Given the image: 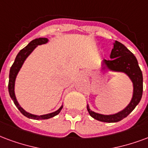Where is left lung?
Here are the masks:
<instances>
[{
	"label": "left lung",
	"instance_id": "left-lung-1",
	"mask_svg": "<svg viewBox=\"0 0 148 148\" xmlns=\"http://www.w3.org/2000/svg\"><path fill=\"white\" fill-rule=\"evenodd\" d=\"M110 60H104L102 63V70L124 73L130 77L133 85L131 101L123 110L114 114H102L90 110L87 105L88 113L93 119L103 122H117L126 118L140 101L143 94V74L135 56L124 45L115 40L110 56Z\"/></svg>",
	"mask_w": 148,
	"mask_h": 148
}]
</instances>
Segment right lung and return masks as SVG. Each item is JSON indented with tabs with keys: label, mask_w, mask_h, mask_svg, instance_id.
<instances>
[{
	"label": "right lung",
	"mask_w": 148,
	"mask_h": 148,
	"mask_svg": "<svg viewBox=\"0 0 148 148\" xmlns=\"http://www.w3.org/2000/svg\"><path fill=\"white\" fill-rule=\"evenodd\" d=\"M49 41L48 38H37L33 40L32 41H30L27 46L25 47L24 49H23L18 52V55L16 56L15 62L12 64V66H11L9 72V82H8V92H9V95L11 96V98L14 102V103L16 106V108H18L19 111L21 112L24 116H26L27 118L31 119H35V120H42V119H51L54 116L57 115L58 114L60 113L62 108H63V105L60 107L57 110H56L52 113L47 114H43V115H35V114H32L27 112L24 110L23 108H21V106L19 105V103L17 101L16 97V94H15V83H16V79L17 77L18 71H20L22 66L25 62V60L28 56H29L30 53L36 49V47L38 45H44L46 44Z\"/></svg>",
	"instance_id": "obj_1"
}]
</instances>
